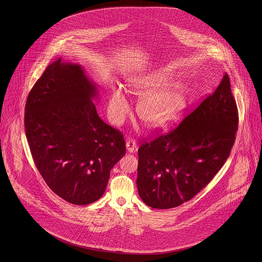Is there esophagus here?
I'll return each mask as SVG.
<instances>
[{
    "mask_svg": "<svg viewBox=\"0 0 262 262\" xmlns=\"http://www.w3.org/2000/svg\"><path fill=\"white\" fill-rule=\"evenodd\" d=\"M125 146H126V150H127L128 152H135V151H137V142H136V140L133 139V138H128V139L126 140Z\"/></svg>",
    "mask_w": 262,
    "mask_h": 262,
    "instance_id": "1",
    "label": "esophagus"
}]
</instances>
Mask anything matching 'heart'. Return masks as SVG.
<instances>
[{"label": "heart", "mask_w": 262, "mask_h": 262, "mask_svg": "<svg viewBox=\"0 0 262 262\" xmlns=\"http://www.w3.org/2000/svg\"><path fill=\"white\" fill-rule=\"evenodd\" d=\"M167 79L165 75H157L133 84V92L141 98L137 105L138 116L150 126L168 125L178 119L187 106L186 90L182 85L157 91L167 83ZM107 109L113 123L119 125L124 122L129 113V104L122 90L113 92Z\"/></svg>", "instance_id": "obj_1"}]
</instances>
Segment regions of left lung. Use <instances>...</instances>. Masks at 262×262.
<instances>
[{"instance_id":"left-lung-1","label":"left lung","mask_w":262,"mask_h":262,"mask_svg":"<svg viewBox=\"0 0 262 262\" xmlns=\"http://www.w3.org/2000/svg\"><path fill=\"white\" fill-rule=\"evenodd\" d=\"M237 125V104L225 74L213 94L180 125L138 148L137 186L142 201L169 209L196 195L228 159Z\"/></svg>"}]
</instances>
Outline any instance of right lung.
<instances>
[{
  "label": "right lung",
  "instance_id": "add662e5",
  "mask_svg": "<svg viewBox=\"0 0 262 262\" xmlns=\"http://www.w3.org/2000/svg\"><path fill=\"white\" fill-rule=\"evenodd\" d=\"M96 95L81 67L60 58L46 68L25 104V134L36 168L56 194L75 205L99 200L125 154L123 134L97 114Z\"/></svg>",
  "mask_w": 262,
  "mask_h": 262
}]
</instances>
